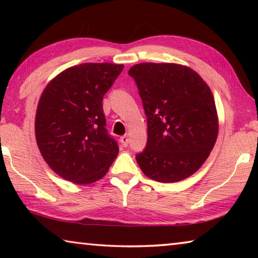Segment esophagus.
<instances>
[{
    "label": "esophagus",
    "mask_w": 258,
    "mask_h": 258,
    "mask_svg": "<svg viewBox=\"0 0 258 258\" xmlns=\"http://www.w3.org/2000/svg\"><path fill=\"white\" fill-rule=\"evenodd\" d=\"M119 141H120V143H121V146H123V147H127V146H128L130 139H128L127 135H123V137H120Z\"/></svg>",
    "instance_id": "obj_1"
}]
</instances>
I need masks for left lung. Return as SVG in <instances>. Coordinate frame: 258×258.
<instances>
[{
    "instance_id": "obj_1",
    "label": "left lung",
    "mask_w": 258,
    "mask_h": 258,
    "mask_svg": "<svg viewBox=\"0 0 258 258\" xmlns=\"http://www.w3.org/2000/svg\"><path fill=\"white\" fill-rule=\"evenodd\" d=\"M147 116V146L135 158L152 180L173 183L202 167L215 145L218 120L212 91L197 73L176 63L131 67Z\"/></svg>"
}]
</instances>
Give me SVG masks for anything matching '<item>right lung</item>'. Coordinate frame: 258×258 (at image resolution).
Listing matches in <instances>:
<instances>
[{"label":"right lung","mask_w":258,"mask_h":258,"mask_svg":"<svg viewBox=\"0 0 258 258\" xmlns=\"http://www.w3.org/2000/svg\"><path fill=\"white\" fill-rule=\"evenodd\" d=\"M123 68L82 63L60 73L43 91L35 119L37 146L64 180L98 181L118 155V145L106 127L102 100Z\"/></svg>","instance_id":"right-lung-1"}]
</instances>
